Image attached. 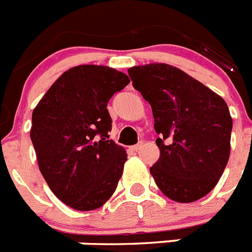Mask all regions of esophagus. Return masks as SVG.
<instances>
[{"label": "esophagus", "instance_id": "1", "mask_svg": "<svg viewBox=\"0 0 252 252\" xmlns=\"http://www.w3.org/2000/svg\"><path fill=\"white\" fill-rule=\"evenodd\" d=\"M142 145H144V142H139V144H136V145H133L132 148V151H135V153H137V151H140L141 150V148H142Z\"/></svg>", "mask_w": 252, "mask_h": 252}]
</instances>
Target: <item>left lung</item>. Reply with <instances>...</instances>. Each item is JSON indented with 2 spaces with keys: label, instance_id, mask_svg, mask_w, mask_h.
I'll use <instances>...</instances> for the list:
<instances>
[{
  "label": "left lung",
  "instance_id": "1",
  "mask_svg": "<svg viewBox=\"0 0 252 252\" xmlns=\"http://www.w3.org/2000/svg\"><path fill=\"white\" fill-rule=\"evenodd\" d=\"M133 88L150 103L160 158L155 183L180 203L208 194L230 157L232 119L226 102L204 84L168 64L127 70Z\"/></svg>",
  "mask_w": 252,
  "mask_h": 252
}]
</instances>
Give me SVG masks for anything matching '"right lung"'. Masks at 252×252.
<instances>
[{
  "label": "right lung",
  "instance_id": "add662e5",
  "mask_svg": "<svg viewBox=\"0 0 252 252\" xmlns=\"http://www.w3.org/2000/svg\"><path fill=\"white\" fill-rule=\"evenodd\" d=\"M130 78L102 65L69 69L32 112L30 137L39 169L60 201L77 211L103 206L115 193L127 154L108 140L107 103Z\"/></svg>",
  "mask_w": 252,
  "mask_h": 252
}]
</instances>
